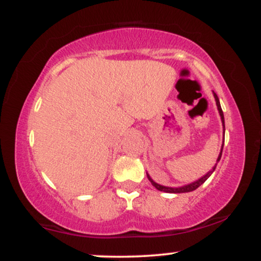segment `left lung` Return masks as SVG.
Returning <instances> with one entry per match:
<instances>
[{
  "mask_svg": "<svg viewBox=\"0 0 261 261\" xmlns=\"http://www.w3.org/2000/svg\"><path fill=\"white\" fill-rule=\"evenodd\" d=\"M214 97H215V100H216V106H217L218 113H220V115H221V120H222V125H223V134H224V116H223L222 108H221L220 100H218V97H217V94H216V93H215V92H214ZM222 149H223V143H222V148H221L220 155H218V158H217V162L221 160V155H222ZM216 164H217V163H216ZM215 168H216V166H215L214 168H212L211 170H210V172L207 173V174H206V175H203V176H201V178H200L199 180H196V181L191 182V184L184 185V187H180V188H169V187H163V185H160V184H157V182L152 180V178H151V176H149L148 174H147V178L149 179V181L152 182V185H153V187H154L155 189H158V190H160V191H164V193H173V194H179V193H190V191H194V190H196V189L199 188L200 185L203 184V182H205L206 180H207V179H208V176L211 175L212 173H214Z\"/></svg>",
  "mask_w": 261,
  "mask_h": 261,
  "instance_id": "left-lung-1",
  "label": "left lung"
}]
</instances>
